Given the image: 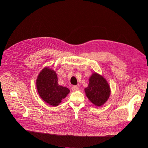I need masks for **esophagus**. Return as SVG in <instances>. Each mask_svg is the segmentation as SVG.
Returning a JSON list of instances; mask_svg holds the SVG:
<instances>
[{"mask_svg": "<svg viewBox=\"0 0 148 148\" xmlns=\"http://www.w3.org/2000/svg\"><path fill=\"white\" fill-rule=\"evenodd\" d=\"M71 89L73 92H75V91H77L79 90V87L77 86H73Z\"/></svg>", "mask_w": 148, "mask_h": 148, "instance_id": "esophagus-1", "label": "esophagus"}]
</instances>
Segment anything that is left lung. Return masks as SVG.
<instances>
[{
	"label": "left lung",
	"instance_id": "obj_1",
	"mask_svg": "<svg viewBox=\"0 0 148 148\" xmlns=\"http://www.w3.org/2000/svg\"><path fill=\"white\" fill-rule=\"evenodd\" d=\"M89 82L88 87L84 89L86 97L95 106H103L110 95L111 90L109 84L104 77L97 73L92 74Z\"/></svg>",
	"mask_w": 148,
	"mask_h": 148
}]
</instances>
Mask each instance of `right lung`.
Wrapping results in <instances>:
<instances>
[{"label":"right lung","instance_id":"right-lung-1","mask_svg":"<svg viewBox=\"0 0 148 148\" xmlns=\"http://www.w3.org/2000/svg\"><path fill=\"white\" fill-rule=\"evenodd\" d=\"M38 93L41 99L48 104L58 106L69 93V89L60 86L58 82L57 74L49 67L43 68L36 80Z\"/></svg>","mask_w":148,"mask_h":148}]
</instances>
